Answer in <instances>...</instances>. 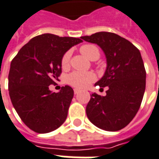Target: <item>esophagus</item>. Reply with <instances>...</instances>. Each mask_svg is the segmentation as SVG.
I'll use <instances>...</instances> for the list:
<instances>
[{
    "mask_svg": "<svg viewBox=\"0 0 159 159\" xmlns=\"http://www.w3.org/2000/svg\"><path fill=\"white\" fill-rule=\"evenodd\" d=\"M79 92H80V89H74V93H75V95H77Z\"/></svg>",
    "mask_w": 159,
    "mask_h": 159,
    "instance_id": "34e87169",
    "label": "esophagus"
}]
</instances>
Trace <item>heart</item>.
Here are the masks:
<instances>
[{
	"label": "heart",
	"instance_id": "heart-1",
	"mask_svg": "<svg viewBox=\"0 0 159 159\" xmlns=\"http://www.w3.org/2000/svg\"><path fill=\"white\" fill-rule=\"evenodd\" d=\"M80 52L89 60H96L101 52L97 46L94 44H84L80 48ZM70 64V53H64L61 60L63 69H67ZM95 80V75L92 72H79L75 71L68 76V82L76 88H84Z\"/></svg>",
	"mask_w": 159,
	"mask_h": 159
}]
</instances>
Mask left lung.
Segmentation results:
<instances>
[{"label": "left lung", "mask_w": 159, "mask_h": 159, "mask_svg": "<svg viewBox=\"0 0 159 159\" xmlns=\"http://www.w3.org/2000/svg\"><path fill=\"white\" fill-rule=\"evenodd\" d=\"M81 39L99 45L107 61L105 75L95 84L102 89L107 87V95H90L87 116L101 129L119 131L138 113L146 88V70L140 51L131 42L113 33L100 32Z\"/></svg>", "instance_id": "1"}]
</instances>
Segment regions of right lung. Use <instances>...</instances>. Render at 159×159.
I'll use <instances>...</instances> for the list:
<instances>
[{
    "instance_id": "add662e5",
    "label": "right lung",
    "mask_w": 159,
    "mask_h": 159,
    "mask_svg": "<svg viewBox=\"0 0 159 159\" xmlns=\"http://www.w3.org/2000/svg\"><path fill=\"white\" fill-rule=\"evenodd\" d=\"M81 42L44 33L31 39L11 60L8 75L11 101L21 120L34 132H52L66 120L74 90L65 85L58 93L51 92L49 85L59 81L64 53Z\"/></svg>"
}]
</instances>
